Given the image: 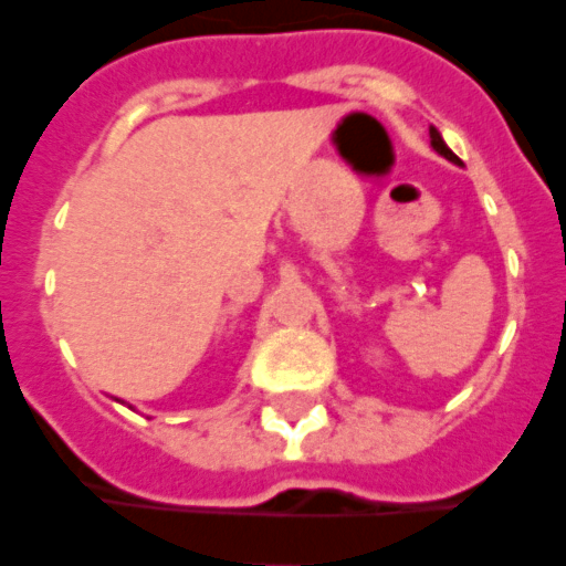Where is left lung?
I'll list each match as a JSON object with an SVG mask.
<instances>
[{
  "mask_svg": "<svg viewBox=\"0 0 566 566\" xmlns=\"http://www.w3.org/2000/svg\"><path fill=\"white\" fill-rule=\"evenodd\" d=\"M430 143H432V148H436V151H439V155H442V158H448V161H460V158H457L454 151H451V148L444 146V139H442V134H439V130H436V127H430Z\"/></svg>",
  "mask_w": 566,
  "mask_h": 566,
  "instance_id": "obj_1",
  "label": "left lung"
}]
</instances>
